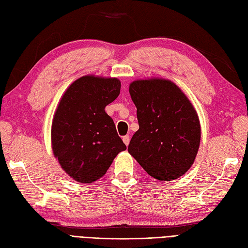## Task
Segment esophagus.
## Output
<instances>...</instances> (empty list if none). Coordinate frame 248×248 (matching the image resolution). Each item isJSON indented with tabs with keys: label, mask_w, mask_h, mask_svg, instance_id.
<instances>
[{
	"label": "esophagus",
	"mask_w": 248,
	"mask_h": 248,
	"mask_svg": "<svg viewBox=\"0 0 248 248\" xmlns=\"http://www.w3.org/2000/svg\"><path fill=\"white\" fill-rule=\"evenodd\" d=\"M123 141H124V144H125L126 146H128V145H129V141H130V137H129V136L123 137Z\"/></svg>",
	"instance_id": "34e87169"
}]
</instances>
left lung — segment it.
<instances>
[{"label":"left lung","mask_w":248,"mask_h":248,"mask_svg":"<svg viewBox=\"0 0 248 248\" xmlns=\"http://www.w3.org/2000/svg\"><path fill=\"white\" fill-rule=\"evenodd\" d=\"M129 93L140 128L128 152L159 181L183 176L193 164L201 141L200 120L191 102L177 85L163 78L134 80Z\"/></svg>","instance_id":"obj_1"}]
</instances>
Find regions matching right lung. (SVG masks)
<instances>
[{"mask_svg": "<svg viewBox=\"0 0 248 248\" xmlns=\"http://www.w3.org/2000/svg\"><path fill=\"white\" fill-rule=\"evenodd\" d=\"M118 78L81 77L66 90L51 124L52 152L72 179L92 183L126 150L106 107L120 94Z\"/></svg>", "mask_w": 248, "mask_h": 248, "instance_id": "right-lung-1", "label": "right lung"}]
</instances>
